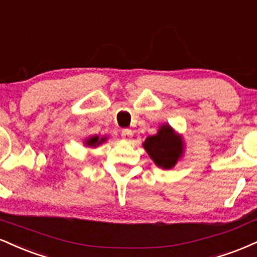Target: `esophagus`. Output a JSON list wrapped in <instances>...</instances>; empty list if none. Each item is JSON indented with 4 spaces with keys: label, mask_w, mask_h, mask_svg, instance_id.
Instances as JSON below:
<instances>
[{
    "label": "esophagus",
    "mask_w": 257,
    "mask_h": 257,
    "mask_svg": "<svg viewBox=\"0 0 257 257\" xmlns=\"http://www.w3.org/2000/svg\"><path fill=\"white\" fill-rule=\"evenodd\" d=\"M120 137H122V139H124V140H129L133 137V132L131 129H123L122 133H120Z\"/></svg>",
    "instance_id": "34e87169"
}]
</instances>
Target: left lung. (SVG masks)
<instances>
[{
	"mask_svg": "<svg viewBox=\"0 0 257 257\" xmlns=\"http://www.w3.org/2000/svg\"><path fill=\"white\" fill-rule=\"evenodd\" d=\"M144 147L157 166L172 169L183 154V140L169 124H163L158 133L148 137Z\"/></svg>",
	"mask_w": 257,
	"mask_h": 257,
	"instance_id": "obj_1",
	"label": "left lung"
}]
</instances>
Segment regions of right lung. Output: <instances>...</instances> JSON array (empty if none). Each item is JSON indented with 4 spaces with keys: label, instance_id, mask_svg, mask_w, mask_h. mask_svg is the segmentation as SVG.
I'll return each instance as SVG.
<instances>
[{
    "label": "right lung",
    "instance_id": "right-lung-1",
    "mask_svg": "<svg viewBox=\"0 0 257 257\" xmlns=\"http://www.w3.org/2000/svg\"><path fill=\"white\" fill-rule=\"evenodd\" d=\"M105 140H106V138H99L98 135H94V137L88 138L87 140L85 141V145L88 147H97L100 144H103Z\"/></svg>",
    "mask_w": 257,
    "mask_h": 257
}]
</instances>
